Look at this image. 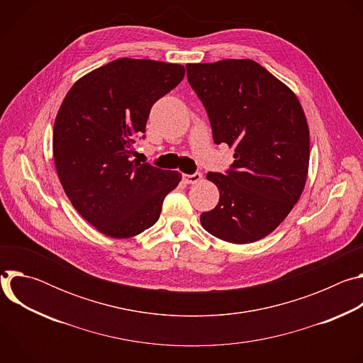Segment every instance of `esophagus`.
I'll return each instance as SVG.
<instances>
[{"label": "esophagus", "instance_id": "obj_1", "mask_svg": "<svg viewBox=\"0 0 363 363\" xmlns=\"http://www.w3.org/2000/svg\"><path fill=\"white\" fill-rule=\"evenodd\" d=\"M202 179V175L199 174V172H194L192 175H188V174H184L182 175V181L185 182V184H196V182H199Z\"/></svg>", "mask_w": 363, "mask_h": 363}]
</instances>
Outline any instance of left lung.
Here are the masks:
<instances>
[{
  "label": "left lung",
  "instance_id": "obj_1",
  "mask_svg": "<svg viewBox=\"0 0 363 363\" xmlns=\"http://www.w3.org/2000/svg\"><path fill=\"white\" fill-rule=\"evenodd\" d=\"M191 87L208 113L217 145L234 146L224 174L206 179L220 191L201 225L214 237L248 244L274 231L307 179L308 126L296 94L254 60L186 65Z\"/></svg>",
  "mask_w": 363,
  "mask_h": 363
}]
</instances>
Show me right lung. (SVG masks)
<instances>
[{"label":"right lung","mask_w":363,"mask_h":363,"mask_svg":"<svg viewBox=\"0 0 363 363\" xmlns=\"http://www.w3.org/2000/svg\"><path fill=\"white\" fill-rule=\"evenodd\" d=\"M185 76L181 65L118 59L79 79L53 129L59 179L76 211L101 234L138 235L158 221L181 175L135 157L153 103Z\"/></svg>","instance_id":"add662e5"}]
</instances>
